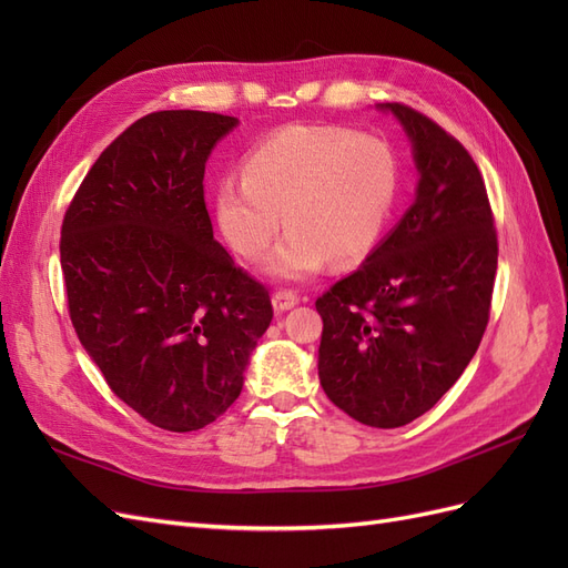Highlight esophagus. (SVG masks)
<instances>
[{
    "instance_id": "34e87169",
    "label": "esophagus",
    "mask_w": 568,
    "mask_h": 568,
    "mask_svg": "<svg viewBox=\"0 0 568 568\" xmlns=\"http://www.w3.org/2000/svg\"><path fill=\"white\" fill-rule=\"evenodd\" d=\"M296 303H298L296 291L280 288V291H274V294H272V305H274V311H277V313L288 311V307H294Z\"/></svg>"
}]
</instances>
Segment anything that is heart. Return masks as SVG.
Wrapping results in <instances>:
<instances>
[{
    "label": "heart",
    "mask_w": 568,
    "mask_h": 568,
    "mask_svg": "<svg viewBox=\"0 0 568 568\" xmlns=\"http://www.w3.org/2000/svg\"><path fill=\"white\" fill-rule=\"evenodd\" d=\"M398 196V163L374 134L346 128L288 125L257 142L244 159L242 182L217 192V220L227 242L248 261L263 255L282 227L286 236L267 257L277 280L311 277L326 257H365Z\"/></svg>",
    "instance_id": "heart-1"
}]
</instances>
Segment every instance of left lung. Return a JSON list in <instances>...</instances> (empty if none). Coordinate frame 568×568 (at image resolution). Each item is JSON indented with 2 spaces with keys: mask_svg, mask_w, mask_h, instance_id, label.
<instances>
[{
  "mask_svg": "<svg viewBox=\"0 0 568 568\" xmlns=\"http://www.w3.org/2000/svg\"><path fill=\"white\" fill-rule=\"evenodd\" d=\"M405 125L417 199L367 261L315 301L320 384L353 419L398 428L467 369L488 326L497 232L471 153L432 118L386 104Z\"/></svg>",
  "mask_w": 568,
  "mask_h": 568,
  "instance_id": "obj_1",
  "label": "left lung"
}]
</instances>
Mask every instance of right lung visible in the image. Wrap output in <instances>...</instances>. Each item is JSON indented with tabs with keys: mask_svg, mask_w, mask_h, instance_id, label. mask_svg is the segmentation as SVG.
<instances>
[{
	"mask_svg": "<svg viewBox=\"0 0 568 568\" xmlns=\"http://www.w3.org/2000/svg\"><path fill=\"white\" fill-rule=\"evenodd\" d=\"M236 123L205 111L140 118L101 151L61 225L80 343L120 400L175 434L225 415L274 315L205 209V161Z\"/></svg>",
	"mask_w": 568,
	"mask_h": 568,
	"instance_id": "1",
	"label": "right lung"
}]
</instances>
